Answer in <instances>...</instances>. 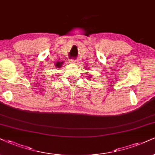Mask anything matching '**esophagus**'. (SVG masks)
I'll return each instance as SVG.
<instances>
[{
    "label": "esophagus",
    "mask_w": 155,
    "mask_h": 155,
    "mask_svg": "<svg viewBox=\"0 0 155 155\" xmlns=\"http://www.w3.org/2000/svg\"><path fill=\"white\" fill-rule=\"evenodd\" d=\"M70 63H72V64H78V60H70Z\"/></svg>",
    "instance_id": "1"
}]
</instances>
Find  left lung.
<instances>
[{
  "label": "left lung",
  "mask_w": 155,
  "mask_h": 155,
  "mask_svg": "<svg viewBox=\"0 0 155 155\" xmlns=\"http://www.w3.org/2000/svg\"><path fill=\"white\" fill-rule=\"evenodd\" d=\"M87 77H88L89 78H92V76H91V75H89V76H87Z\"/></svg>",
  "instance_id": "1"
}]
</instances>
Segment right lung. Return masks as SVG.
Returning a JSON list of instances; mask_svg holds the SVG:
<instances>
[{
	"instance_id": "add662e5",
	"label": "right lung",
	"mask_w": 155,
	"mask_h": 155,
	"mask_svg": "<svg viewBox=\"0 0 155 155\" xmlns=\"http://www.w3.org/2000/svg\"><path fill=\"white\" fill-rule=\"evenodd\" d=\"M63 63H64L63 61H62V62H60V61H58V62H57L56 63H55V65H54L55 68H61V67H62Z\"/></svg>"
}]
</instances>
